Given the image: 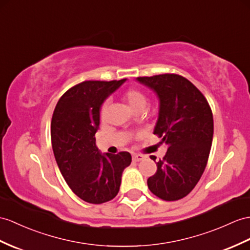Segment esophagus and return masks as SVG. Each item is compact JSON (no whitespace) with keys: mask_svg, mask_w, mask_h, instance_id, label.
<instances>
[{"mask_svg":"<svg viewBox=\"0 0 250 250\" xmlns=\"http://www.w3.org/2000/svg\"><path fill=\"white\" fill-rule=\"evenodd\" d=\"M143 155H140V154H135V155H132V160L135 161V162H139V161H141V160H143Z\"/></svg>","mask_w":250,"mask_h":250,"instance_id":"esophagus-1","label":"esophagus"}]
</instances>
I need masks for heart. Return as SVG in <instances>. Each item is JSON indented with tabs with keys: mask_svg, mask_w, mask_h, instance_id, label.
I'll return each instance as SVG.
<instances>
[{
	"mask_svg": "<svg viewBox=\"0 0 250 250\" xmlns=\"http://www.w3.org/2000/svg\"><path fill=\"white\" fill-rule=\"evenodd\" d=\"M123 100L127 103V105L130 107L132 111H136L138 109H144L147 103V99H146L145 94L141 90L130 88L126 90L123 94ZM108 110V105L104 104L101 108V117L105 118Z\"/></svg>",
	"mask_w": 250,
	"mask_h": 250,
	"instance_id": "1",
	"label": "heart"
}]
</instances>
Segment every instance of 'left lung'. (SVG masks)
<instances>
[{
  "mask_svg": "<svg viewBox=\"0 0 250 250\" xmlns=\"http://www.w3.org/2000/svg\"><path fill=\"white\" fill-rule=\"evenodd\" d=\"M159 99L154 133L167 145L157 172L147 179L150 192L173 202L187 196L205 171L213 139V115L203 93L177 74L137 77ZM156 160L155 156H150Z\"/></svg>",
  "mask_w": 250,
  "mask_h": 250,
  "instance_id": "1",
  "label": "left lung"
}]
</instances>
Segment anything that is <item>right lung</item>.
Here are the masks:
<instances>
[{"label": "right lung", "mask_w": 250, "mask_h": 250, "mask_svg": "<svg viewBox=\"0 0 250 250\" xmlns=\"http://www.w3.org/2000/svg\"><path fill=\"white\" fill-rule=\"evenodd\" d=\"M125 82H83L60 97L53 113L51 140L60 173L71 190L90 204L117 196L122 173L131 162L128 151L102 154L95 144L102 104Z\"/></svg>", "instance_id": "right-lung-1"}]
</instances>
